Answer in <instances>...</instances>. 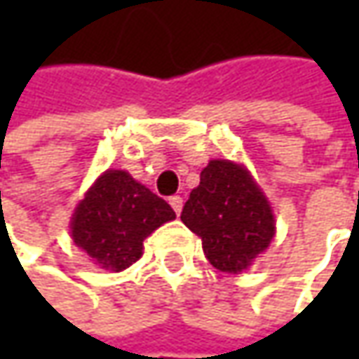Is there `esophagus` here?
Segmentation results:
<instances>
[{
    "mask_svg": "<svg viewBox=\"0 0 359 359\" xmlns=\"http://www.w3.org/2000/svg\"><path fill=\"white\" fill-rule=\"evenodd\" d=\"M170 205L173 208V212L180 215L182 214V208H184V198H180V196H172V198H170Z\"/></svg>",
    "mask_w": 359,
    "mask_h": 359,
    "instance_id": "esophagus-1",
    "label": "esophagus"
}]
</instances>
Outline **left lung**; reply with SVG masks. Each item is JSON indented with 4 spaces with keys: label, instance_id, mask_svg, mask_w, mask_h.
Here are the masks:
<instances>
[{
    "label": "left lung",
    "instance_id": "obj_1",
    "mask_svg": "<svg viewBox=\"0 0 359 359\" xmlns=\"http://www.w3.org/2000/svg\"><path fill=\"white\" fill-rule=\"evenodd\" d=\"M182 222L200 236L210 264L226 273L252 266L276 236L268 198L250 172L229 159H212L201 170Z\"/></svg>",
    "mask_w": 359,
    "mask_h": 359
}]
</instances>
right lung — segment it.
Instances as JSON below:
<instances>
[{"label":"right lung","mask_w":359,"mask_h":359,"mask_svg":"<svg viewBox=\"0 0 359 359\" xmlns=\"http://www.w3.org/2000/svg\"><path fill=\"white\" fill-rule=\"evenodd\" d=\"M173 217L170 203L130 173L107 170L77 203L72 240L97 266L121 271L142 257L145 238Z\"/></svg>","instance_id":"obj_1"}]
</instances>
